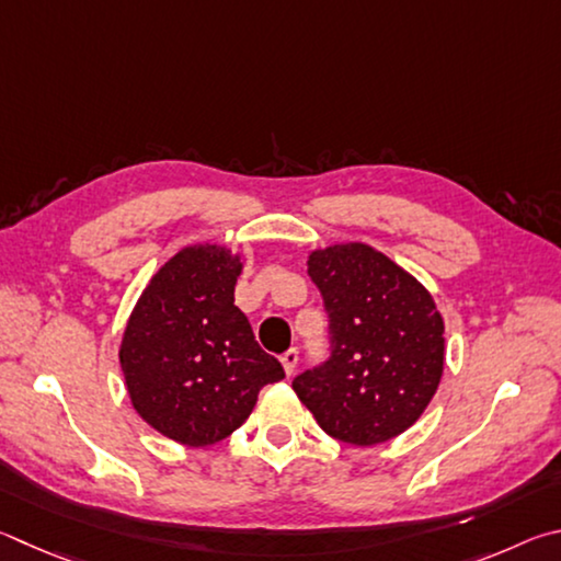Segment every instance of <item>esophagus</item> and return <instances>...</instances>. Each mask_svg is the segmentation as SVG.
I'll return each instance as SVG.
<instances>
[{
	"instance_id": "1",
	"label": "esophagus",
	"mask_w": 561,
	"mask_h": 561,
	"mask_svg": "<svg viewBox=\"0 0 561 561\" xmlns=\"http://www.w3.org/2000/svg\"><path fill=\"white\" fill-rule=\"evenodd\" d=\"M280 365H283V369H286V375L290 377L293 371H296V367H298V350L296 347H290L286 355L280 357Z\"/></svg>"
}]
</instances>
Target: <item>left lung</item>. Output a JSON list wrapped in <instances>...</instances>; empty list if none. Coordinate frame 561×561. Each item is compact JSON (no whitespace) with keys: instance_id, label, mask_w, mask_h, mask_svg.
<instances>
[{"instance_id":"8db88e82","label":"left lung","mask_w":561,"mask_h":561,"mask_svg":"<svg viewBox=\"0 0 561 561\" xmlns=\"http://www.w3.org/2000/svg\"><path fill=\"white\" fill-rule=\"evenodd\" d=\"M330 318V359L293 379L320 428L352 446L404 434L444 375V318L431 293L367 243L308 255Z\"/></svg>"}]
</instances>
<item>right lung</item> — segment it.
I'll list each match as a JSON object with an SVG mask.
<instances>
[{"instance_id":"1","label":"right lung","mask_w":561,"mask_h":561,"mask_svg":"<svg viewBox=\"0 0 561 561\" xmlns=\"http://www.w3.org/2000/svg\"><path fill=\"white\" fill-rule=\"evenodd\" d=\"M241 255L194 243L147 283L127 320L121 367L137 414L182 446H211L251 416L265 385L286 377L233 306Z\"/></svg>"}]
</instances>
